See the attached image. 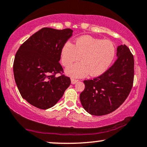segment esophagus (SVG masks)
Returning a JSON list of instances; mask_svg holds the SVG:
<instances>
[{
	"instance_id": "obj_1",
	"label": "esophagus",
	"mask_w": 147,
	"mask_h": 147,
	"mask_svg": "<svg viewBox=\"0 0 147 147\" xmlns=\"http://www.w3.org/2000/svg\"><path fill=\"white\" fill-rule=\"evenodd\" d=\"M78 80H74V79H71V84H75L76 82H78Z\"/></svg>"
}]
</instances>
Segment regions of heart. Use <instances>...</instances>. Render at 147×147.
<instances>
[{"label":"heart","instance_id":"1","mask_svg":"<svg viewBox=\"0 0 147 147\" xmlns=\"http://www.w3.org/2000/svg\"><path fill=\"white\" fill-rule=\"evenodd\" d=\"M116 48L109 40H102L90 35H84L76 40L75 45L67 41L61 50V61L68 66L65 74L74 78H84L89 75L98 77L107 71L114 59Z\"/></svg>","mask_w":147,"mask_h":147}]
</instances>
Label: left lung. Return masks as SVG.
Here are the masks:
<instances>
[{"instance_id": "8db88e82", "label": "left lung", "mask_w": 147, "mask_h": 147, "mask_svg": "<svg viewBox=\"0 0 147 147\" xmlns=\"http://www.w3.org/2000/svg\"><path fill=\"white\" fill-rule=\"evenodd\" d=\"M117 59L99 77L84 80L85 89L80 98L84 110L102 116L116 110L129 95L133 85L134 57L128 47H117Z\"/></svg>"}]
</instances>
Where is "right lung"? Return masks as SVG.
Segmentation results:
<instances>
[{"label":"right lung","mask_w":147,"mask_h":147,"mask_svg":"<svg viewBox=\"0 0 147 147\" xmlns=\"http://www.w3.org/2000/svg\"><path fill=\"white\" fill-rule=\"evenodd\" d=\"M70 29L43 28L19 47L13 64L15 80L20 94L40 109L53 107L63 96L71 81L59 63L61 50L72 36Z\"/></svg>","instance_id":"1"}]
</instances>
